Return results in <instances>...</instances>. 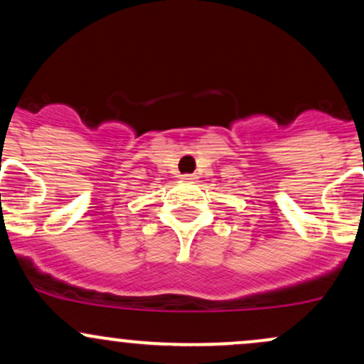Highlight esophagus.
I'll return each instance as SVG.
<instances>
[{"instance_id": "34e87169", "label": "esophagus", "mask_w": 364, "mask_h": 364, "mask_svg": "<svg viewBox=\"0 0 364 364\" xmlns=\"http://www.w3.org/2000/svg\"><path fill=\"white\" fill-rule=\"evenodd\" d=\"M183 179H185V181H195L196 176L195 174H183Z\"/></svg>"}]
</instances>
